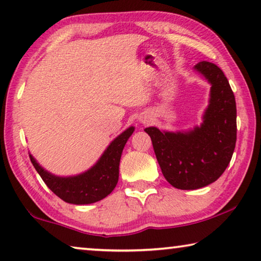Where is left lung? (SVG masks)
I'll list each match as a JSON object with an SVG mask.
<instances>
[{
  "instance_id": "8db88e82",
  "label": "left lung",
  "mask_w": 261,
  "mask_h": 261,
  "mask_svg": "<svg viewBox=\"0 0 261 261\" xmlns=\"http://www.w3.org/2000/svg\"><path fill=\"white\" fill-rule=\"evenodd\" d=\"M194 69L212 85L202 124L188 132L145 129L163 176L180 190H196L215 182L228 167L236 145V101L227 77L207 61L199 62Z\"/></svg>"
}]
</instances>
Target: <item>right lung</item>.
I'll return each mask as SVG.
<instances>
[{"label":"right lung","mask_w":261,"mask_h":261,"mask_svg":"<svg viewBox=\"0 0 261 261\" xmlns=\"http://www.w3.org/2000/svg\"><path fill=\"white\" fill-rule=\"evenodd\" d=\"M134 131L135 127L131 126L122 132L91 169L71 177H59L48 173L31 154L30 159L43 182L62 200L74 205L93 204L107 197L116 187L123 148Z\"/></svg>","instance_id":"add662e5"}]
</instances>
